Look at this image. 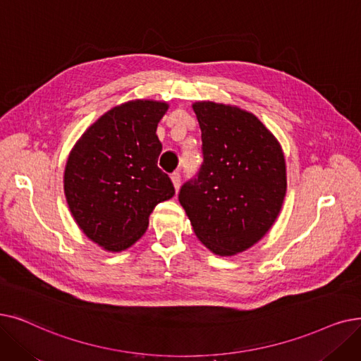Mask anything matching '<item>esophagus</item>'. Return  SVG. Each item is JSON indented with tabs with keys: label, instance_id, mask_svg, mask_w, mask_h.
Masks as SVG:
<instances>
[{
	"label": "esophagus",
	"instance_id": "obj_1",
	"mask_svg": "<svg viewBox=\"0 0 361 361\" xmlns=\"http://www.w3.org/2000/svg\"><path fill=\"white\" fill-rule=\"evenodd\" d=\"M171 181H172V184H174V187H176V192H178L180 190V185H181L180 172H174V174L171 176Z\"/></svg>",
	"mask_w": 361,
	"mask_h": 361
}]
</instances>
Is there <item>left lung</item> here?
Listing matches in <instances>:
<instances>
[{
  "mask_svg": "<svg viewBox=\"0 0 361 361\" xmlns=\"http://www.w3.org/2000/svg\"><path fill=\"white\" fill-rule=\"evenodd\" d=\"M202 131L203 164L178 200L197 239L215 255H236L259 242L286 196V162L273 133L245 109L192 104Z\"/></svg>",
  "mask_w": 361,
  "mask_h": 361,
  "instance_id": "obj_1",
  "label": "left lung"
}]
</instances>
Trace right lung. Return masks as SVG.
<instances>
[{"label":"right lung","mask_w":361,"mask_h":361,"mask_svg":"<svg viewBox=\"0 0 361 361\" xmlns=\"http://www.w3.org/2000/svg\"><path fill=\"white\" fill-rule=\"evenodd\" d=\"M169 104L137 99L112 107L72 147L63 187L71 214L85 236L109 252L143 236L158 203L176 190L158 168L156 128Z\"/></svg>","instance_id":"add662e5"}]
</instances>
